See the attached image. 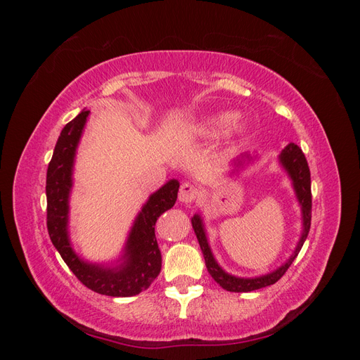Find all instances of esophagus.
Masks as SVG:
<instances>
[{
    "instance_id": "1",
    "label": "esophagus",
    "mask_w": 360,
    "mask_h": 360,
    "mask_svg": "<svg viewBox=\"0 0 360 360\" xmlns=\"http://www.w3.org/2000/svg\"><path fill=\"white\" fill-rule=\"evenodd\" d=\"M198 195H200V192H198L197 188L193 186V184L183 183L180 191H179V201L188 204V202H192V201L197 200Z\"/></svg>"
}]
</instances>
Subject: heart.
Instances as JSON below:
<instances>
[{"label":"heart","mask_w":360,"mask_h":360,"mask_svg":"<svg viewBox=\"0 0 360 360\" xmlns=\"http://www.w3.org/2000/svg\"><path fill=\"white\" fill-rule=\"evenodd\" d=\"M228 126H231L230 130L233 134H245L248 130L245 120L236 118L231 112H216L195 120L188 126V135L193 139H210L219 135Z\"/></svg>","instance_id":"heart-1"}]
</instances>
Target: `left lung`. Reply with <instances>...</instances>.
<instances>
[{
	"instance_id": "1",
	"label": "left lung",
	"mask_w": 360,
	"mask_h": 360,
	"mask_svg": "<svg viewBox=\"0 0 360 360\" xmlns=\"http://www.w3.org/2000/svg\"><path fill=\"white\" fill-rule=\"evenodd\" d=\"M258 159H259L258 155H249V153L238 156L231 163L230 176H236V174L243 171L249 165H252V163L257 162ZM278 160H279V165L282 167V169L287 172L288 179L291 180V186H292L294 195H296V200L300 205V213H302V233L299 237V242H297L296 248H294L292 254L288 257V259L285 261V263H282L278 269L269 271V274L252 276V278H245V276L242 278V276H236V275L228 274V271H225L219 266V263H217L213 252H212L209 238H207L202 216L200 213H195L192 217V226H193L195 234H197L200 248L202 250L207 271H209L217 284H219L226 291L248 292V291L259 290V288H264L267 285L275 284L276 281H279L282 276H284V274L291 266L294 258H296L297 254L300 252V249L308 237L309 226H311L312 200H311V172H309L307 158H304L302 150L296 144L290 143L284 150L281 151Z\"/></svg>"
}]
</instances>
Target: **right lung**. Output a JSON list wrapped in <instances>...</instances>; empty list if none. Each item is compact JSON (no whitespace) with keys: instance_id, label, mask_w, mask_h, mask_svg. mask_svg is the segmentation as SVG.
Wrapping results in <instances>:
<instances>
[{"instance_id":"add662e5","label":"right lung","mask_w":360,"mask_h":360,"mask_svg":"<svg viewBox=\"0 0 360 360\" xmlns=\"http://www.w3.org/2000/svg\"><path fill=\"white\" fill-rule=\"evenodd\" d=\"M90 111L82 110L63 127L46 174L48 233L52 245L75 276L90 290L112 297L136 296L150 287L162 267L155 236L158 217L176 204L180 183L168 180L141 207L120 257L110 263H91L76 254L70 242L69 213L73 168Z\"/></svg>"}]
</instances>
